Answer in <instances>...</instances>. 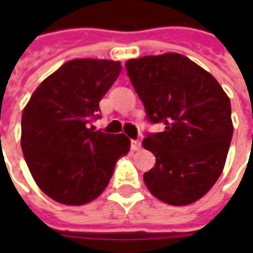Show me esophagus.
I'll use <instances>...</instances> for the list:
<instances>
[{"label":"esophagus","mask_w":253,"mask_h":253,"mask_svg":"<svg viewBox=\"0 0 253 253\" xmlns=\"http://www.w3.org/2000/svg\"><path fill=\"white\" fill-rule=\"evenodd\" d=\"M141 149V142L138 139H131V150H139Z\"/></svg>","instance_id":"obj_1"}]
</instances>
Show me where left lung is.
<instances>
[{
	"instance_id": "obj_1",
	"label": "left lung",
	"mask_w": 253,
	"mask_h": 253,
	"mask_svg": "<svg viewBox=\"0 0 253 253\" xmlns=\"http://www.w3.org/2000/svg\"><path fill=\"white\" fill-rule=\"evenodd\" d=\"M126 70L148 121L165 126L142 141L156 157L145 184L168 205L194 203L226 161L233 135L228 94L210 73L176 52L130 59Z\"/></svg>"
}]
</instances>
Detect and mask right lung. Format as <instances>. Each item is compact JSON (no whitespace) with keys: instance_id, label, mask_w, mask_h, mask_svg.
Segmentation results:
<instances>
[{"instance_id":"right-lung-1","label":"right lung","mask_w":253,"mask_h":253,"mask_svg":"<svg viewBox=\"0 0 253 253\" xmlns=\"http://www.w3.org/2000/svg\"><path fill=\"white\" fill-rule=\"evenodd\" d=\"M121 62L73 59L43 81L21 116V149L36 184L55 202L80 206L108 186L125 134L94 131L99 103L115 83Z\"/></svg>"}]
</instances>
